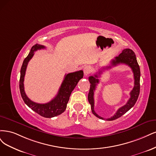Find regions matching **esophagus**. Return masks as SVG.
Returning a JSON list of instances; mask_svg holds the SVG:
<instances>
[{"mask_svg": "<svg viewBox=\"0 0 156 156\" xmlns=\"http://www.w3.org/2000/svg\"><path fill=\"white\" fill-rule=\"evenodd\" d=\"M83 73H84V75L85 76H87L88 74H89L90 73H91V67L89 66H85L84 68H83Z\"/></svg>", "mask_w": 156, "mask_h": 156, "instance_id": "esophagus-1", "label": "esophagus"}]
</instances>
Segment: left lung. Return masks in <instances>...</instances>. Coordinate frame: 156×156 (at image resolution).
<instances>
[{"instance_id": "obj_1", "label": "left lung", "mask_w": 156, "mask_h": 156, "mask_svg": "<svg viewBox=\"0 0 156 156\" xmlns=\"http://www.w3.org/2000/svg\"><path fill=\"white\" fill-rule=\"evenodd\" d=\"M124 63L128 65V66L132 69L133 76H134V87L132 91L130 92V98L128 100L127 103L126 104L122 107L120 108L117 112H116L113 117H110L109 119H107V120H113L117 119L119 117H120L123 115L124 113H126L128 111L131 109L135 104L136 103L137 98L139 95L140 92V68L139 66V64L137 63L136 56L135 54L132 50L129 48H126L124 49L122 53L119 54V56H117L115 58V59H113L111 62V65L109 66H107L105 67H103L104 69H108L109 68H112V67L116 66V65ZM102 73V69L101 71H99L98 72V74H94V76H91L89 77V81L91 83L90 85V89L89 92L88 94V100L89 104H91V111L97 117L100 119H104V118L99 116L95 113L94 110V91L95 89H96V86L97 83H99V79H98L100 74Z\"/></svg>"}]
</instances>
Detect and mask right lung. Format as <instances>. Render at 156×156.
I'll return each mask as SVG.
<instances>
[{"instance_id": "1", "label": "right lung", "mask_w": 156, "mask_h": 156, "mask_svg": "<svg viewBox=\"0 0 156 156\" xmlns=\"http://www.w3.org/2000/svg\"><path fill=\"white\" fill-rule=\"evenodd\" d=\"M43 48H45V47L43 45L36 44L32 47L30 52L28 54L27 57L24 59L21 69L19 89L24 103L30 108H31L33 111L43 117L52 118L62 114L66 109L67 104L71 94L75 87L76 86L79 80L83 78V71H79L65 74L64 80L57 95L51 102L46 104H39L32 101L25 93L24 89V78L28 63L33 57L34 52Z\"/></svg>"}]
</instances>
